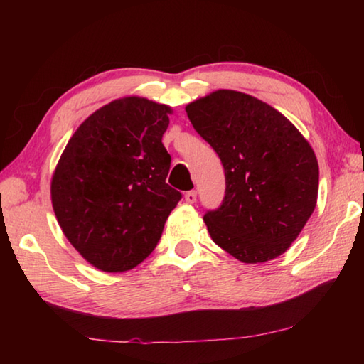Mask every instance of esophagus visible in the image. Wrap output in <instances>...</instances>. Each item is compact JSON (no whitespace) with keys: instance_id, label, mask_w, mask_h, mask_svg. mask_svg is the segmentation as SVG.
<instances>
[{"instance_id":"1","label":"esophagus","mask_w":364,"mask_h":364,"mask_svg":"<svg viewBox=\"0 0 364 364\" xmlns=\"http://www.w3.org/2000/svg\"><path fill=\"white\" fill-rule=\"evenodd\" d=\"M184 199H186L188 204H194V202L197 200V193L196 191H188V193L184 194Z\"/></svg>"}]
</instances>
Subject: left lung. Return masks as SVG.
I'll return each mask as SVG.
<instances>
[{
    "mask_svg": "<svg viewBox=\"0 0 364 364\" xmlns=\"http://www.w3.org/2000/svg\"><path fill=\"white\" fill-rule=\"evenodd\" d=\"M186 112L225 168L221 205L204 215L213 242L244 263L284 254L316 207L311 146L281 112L239 91H215Z\"/></svg>",
    "mask_w": 364,
    "mask_h": 364,
    "instance_id": "1",
    "label": "left lung"
}]
</instances>
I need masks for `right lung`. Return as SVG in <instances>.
<instances>
[{"label":"right lung","mask_w":364,"mask_h":364,"mask_svg":"<svg viewBox=\"0 0 364 364\" xmlns=\"http://www.w3.org/2000/svg\"><path fill=\"white\" fill-rule=\"evenodd\" d=\"M168 114L170 107L144 97L112 101L78 127L59 159L54 213L69 242L97 269L120 273L143 262L181 199L165 181Z\"/></svg>","instance_id":"obj_1"}]
</instances>
